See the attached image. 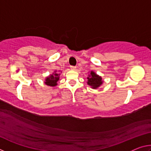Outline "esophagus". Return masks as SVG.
Listing matches in <instances>:
<instances>
[{"mask_svg": "<svg viewBox=\"0 0 151 151\" xmlns=\"http://www.w3.org/2000/svg\"><path fill=\"white\" fill-rule=\"evenodd\" d=\"M70 68L71 70H76V68L75 66H70Z\"/></svg>", "mask_w": 151, "mask_h": 151, "instance_id": "esophagus-1", "label": "esophagus"}]
</instances>
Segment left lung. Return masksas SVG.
<instances>
[{
    "label": "left lung",
    "mask_w": 151,
    "mask_h": 151,
    "mask_svg": "<svg viewBox=\"0 0 151 151\" xmlns=\"http://www.w3.org/2000/svg\"><path fill=\"white\" fill-rule=\"evenodd\" d=\"M87 79V84L88 85L91 86L92 88H98L99 86H101L102 85V83H103V81H102V78L101 76L97 75L96 73H94L93 71H91V75H89Z\"/></svg>",
    "instance_id": "1"
}]
</instances>
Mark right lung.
Wrapping results in <instances>:
<instances>
[{
	"instance_id": "1",
	"label": "right lung",
	"mask_w": 151,
	"mask_h": 151,
	"mask_svg": "<svg viewBox=\"0 0 151 151\" xmlns=\"http://www.w3.org/2000/svg\"><path fill=\"white\" fill-rule=\"evenodd\" d=\"M56 73V72H55ZM59 75L58 73H54L52 75H50L46 78V81L45 82L47 85L54 86L57 85V81L59 79Z\"/></svg>"
}]
</instances>
